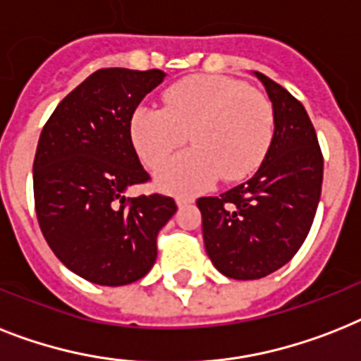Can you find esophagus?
Wrapping results in <instances>:
<instances>
[{"label": "esophagus", "instance_id": "1", "mask_svg": "<svg viewBox=\"0 0 361 361\" xmlns=\"http://www.w3.org/2000/svg\"><path fill=\"white\" fill-rule=\"evenodd\" d=\"M195 202V198L192 196H176V204H178V207H185V206H190Z\"/></svg>", "mask_w": 361, "mask_h": 361}]
</instances>
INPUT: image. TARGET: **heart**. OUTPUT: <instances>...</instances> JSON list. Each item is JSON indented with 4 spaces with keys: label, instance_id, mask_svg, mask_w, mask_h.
<instances>
[{
    "label": "heart",
    "instance_id": "1",
    "mask_svg": "<svg viewBox=\"0 0 361 361\" xmlns=\"http://www.w3.org/2000/svg\"><path fill=\"white\" fill-rule=\"evenodd\" d=\"M165 107L140 105L130 135L140 161L157 169L187 135L192 150L166 163L157 183L172 192H192L222 178L239 181L259 169L274 139V107L265 94L226 75H192L163 94Z\"/></svg>",
    "mask_w": 361,
    "mask_h": 361
}]
</instances>
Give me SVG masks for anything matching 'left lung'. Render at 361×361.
Listing matches in <instances>:
<instances>
[{"mask_svg":"<svg viewBox=\"0 0 361 361\" xmlns=\"http://www.w3.org/2000/svg\"><path fill=\"white\" fill-rule=\"evenodd\" d=\"M274 107V139L250 180L196 200L213 265L233 280H257L286 265L306 241L323 185V154L304 105L254 72Z\"/></svg>","mask_w":361,"mask_h":361,"instance_id":"obj_1","label":"left lung"}]
</instances>
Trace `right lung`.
Listing matches in <instances>:
<instances>
[{"label":"right lung","instance_id":"right-lung-1","mask_svg":"<svg viewBox=\"0 0 361 361\" xmlns=\"http://www.w3.org/2000/svg\"><path fill=\"white\" fill-rule=\"evenodd\" d=\"M163 79L155 68L98 70L57 105L38 139L33 190L44 239L64 267L98 286L146 276L157 233L178 211L171 196H126L150 181L131 142V114Z\"/></svg>","mask_w":361,"mask_h":361}]
</instances>
